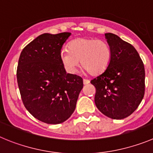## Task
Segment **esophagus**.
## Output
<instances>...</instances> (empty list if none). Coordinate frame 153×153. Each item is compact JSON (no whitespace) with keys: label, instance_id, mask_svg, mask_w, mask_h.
Masks as SVG:
<instances>
[{"label":"esophagus","instance_id":"34e87169","mask_svg":"<svg viewBox=\"0 0 153 153\" xmlns=\"http://www.w3.org/2000/svg\"><path fill=\"white\" fill-rule=\"evenodd\" d=\"M83 83H84V85H88V84L90 83V81L88 79H84L83 80Z\"/></svg>","mask_w":153,"mask_h":153}]
</instances>
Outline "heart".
Returning a JSON list of instances; mask_svg holds the SVG:
<instances>
[{
	"mask_svg": "<svg viewBox=\"0 0 153 153\" xmlns=\"http://www.w3.org/2000/svg\"><path fill=\"white\" fill-rule=\"evenodd\" d=\"M111 50L105 41L100 39L80 38L68 44V49H62L61 60L70 72H75L81 61V66L91 75L102 73L111 60Z\"/></svg>",
	"mask_w": 153,
	"mask_h": 153,
	"instance_id": "b5f03b06",
	"label": "heart"
}]
</instances>
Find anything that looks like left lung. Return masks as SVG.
Returning <instances> with one entry per match:
<instances>
[{
	"mask_svg": "<svg viewBox=\"0 0 153 153\" xmlns=\"http://www.w3.org/2000/svg\"><path fill=\"white\" fill-rule=\"evenodd\" d=\"M111 60L101 75L91 81L96 88L97 109L112 119H122L137 109L145 93V69L139 53L118 35L105 33Z\"/></svg>",
	"mask_w": 153,
	"mask_h": 153,
	"instance_id": "1",
	"label": "left lung"
}]
</instances>
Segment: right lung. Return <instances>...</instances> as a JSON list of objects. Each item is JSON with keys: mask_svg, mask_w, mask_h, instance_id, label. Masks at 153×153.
<instances>
[{"mask_svg": "<svg viewBox=\"0 0 153 153\" xmlns=\"http://www.w3.org/2000/svg\"><path fill=\"white\" fill-rule=\"evenodd\" d=\"M69 32L44 33L24 48L19 59L17 82L22 102L35 118L56 125L73 113L83 79L66 73L62 47Z\"/></svg>", "mask_w": 153, "mask_h": 153, "instance_id": "obj_1", "label": "right lung"}]
</instances>
